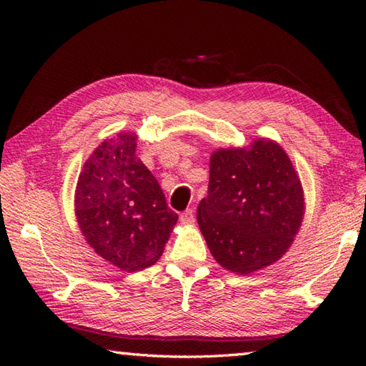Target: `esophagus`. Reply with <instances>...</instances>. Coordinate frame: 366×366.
<instances>
[{
    "label": "esophagus",
    "mask_w": 366,
    "mask_h": 366,
    "mask_svg": "<svg viewBox=\"0 0 366 366\" xmlns=\"http://www.w3.org/2000/svg\"><path fill=\"white\" fill-rule=\"evenodd\" d=\"M195 222V214H193L192 209H187V211H184L181 214V223L182 224H192Z\"/></svg>",
    "instance_id": "1"
}]
</instances>
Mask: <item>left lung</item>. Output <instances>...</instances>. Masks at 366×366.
<instances>
[{
  "label": "left lung",
  "instance_id": "left-lung-1",
  "mask_svg": "<svg viewBox=\"0 0 366 366\" xmlns=\"http://www.w3.org/2000/svg\"><path fill=\"white\" fill-rule=\"evenodd\" d=\"M303 211L297 171L278 143L259 138L212 154L197 219L222 267L248 275L277 262L299 232Z\"/></svg>",
  "mask_w": 366,
  "mask_h": 366
}]
</instances>
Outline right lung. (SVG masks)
Masks as SVG:
<instances>
[{"instance_id": "right-lung-1", "label": "right lung", "mask_w": 366, "mask_h": 366, "mask_svg": "<svg viewBox=\"0 0 366 366\" xmlns=\"http://www.w3.org/2000/svg\"><path fill=\"white\" fill-rule=\"evenodd\" d=\"M135 151L137 134L105 139L84 162L75 189V215L86 242L127 272L159 261L177 222Z\"/></svg>"}]
</instances>
